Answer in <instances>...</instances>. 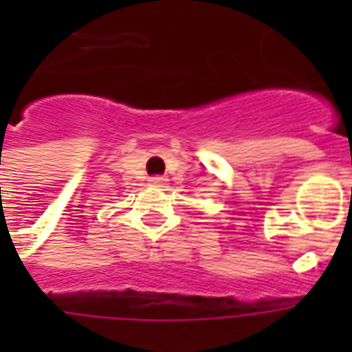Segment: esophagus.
Returning <instances> with one entry per match:
<instances>
[{"label": "esophagus", "mask_w": 352, "mask_h": 352, "mask_svg": "<svg viewBox=\"0 0 352 352\" xmlns=\"http://www.w3.org/2000/svg\"><path fill=\"white\" fill-rule=\"evenodd\" d=\"M166 177H160V175H156V177H151V184L153 186H162V184H166Z\"/></svg>", "instance_id": "obj_1"}]
</instances>
